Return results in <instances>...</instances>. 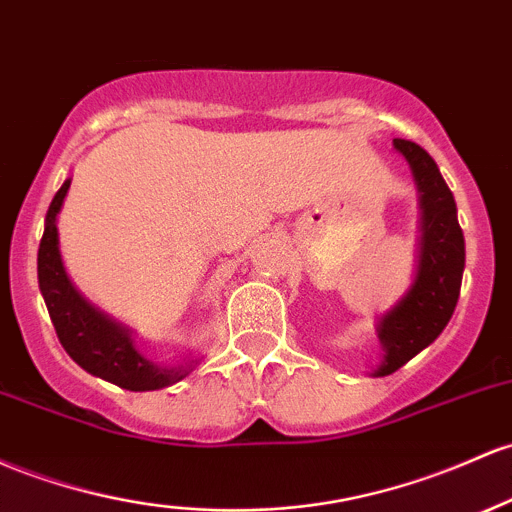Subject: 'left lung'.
Segmentation results:
<instances>
[{
    "label": "left lung",
    "mask_w": 512,
    "mask_h": 512,
    "mask_svg": "<svg viewBox=\"0 0 512 512\" xmlns=\"http://www.w3.org/2000/svg\"><path fill=\"white\" fill-rule=\"evenodd\" d=\"M393 145L411 162L418 182L423 240L415 284L379 323L386 355L376 376L393 374L437 340L457 308L464 274V233L457 221V204L435 160L411 140L396 138Z\"/></svg>",
    "instance_id": "left-lung-1"
}]
</instances>
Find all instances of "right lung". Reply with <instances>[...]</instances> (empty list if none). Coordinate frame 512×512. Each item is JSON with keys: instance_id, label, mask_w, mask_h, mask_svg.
<instances>
[{"instance_id": "1", "label": "right lung", "mask_w": 512, "mask_h": 512, "mask_svg": "<svg viewBox=\"0 0 512 512\" xmlns=\"http://www.w3.org/2000/svg\"><path fill=\"white\" fill-rule=\"evenodd\" d=\"M67 189H70V179L50 201L46 230H43L41 247H38V286H41V294L46 299L60 345L82 369L121 386V389L155 391L177 384L179 379L189 374L192 364H187V367H157V364L148 362L133 347L128 330H123L121 325L106 318L97 308L89 306L67 279L63 262H60L58 228H55V218L63 206Z\"/></svg>"}]
</instances>
